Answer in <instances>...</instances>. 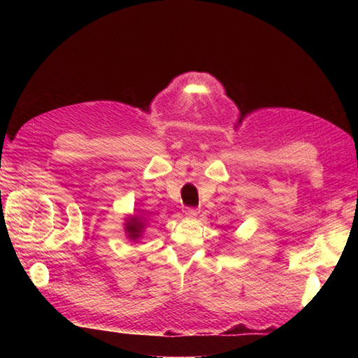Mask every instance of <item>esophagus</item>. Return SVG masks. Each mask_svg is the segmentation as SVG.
<instances>
[{"mask_svg": "<svg viewBox=\"0 0 358 358\" xmlns=\"http://www.w3.org/2000/svg\"><path fill=\"white\" fill-rule=\"evenodd\" d=\"M185 215H186L187 217H196V216L199 215V210L194 208V207H187V208L185 210Z\"/></svg>", "mask_w": 358, "mask_h": 358, "instance_id": "34e87169", "label": "esophagus"}]
</instances>
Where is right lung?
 Here are the masks:
<instances>
[{"mask_svg":"<svg viewBox=\"0 0 358 358\" xmlns=\"http://www.w3.org/2000/svg\"><path fill=\"white\" fill-rule=\"evenodd\" d=\"M143 227H145V217L137 216V215L128 217L124 224V230H126V234H128V238H131V240L141 238Z\"/></svg>","mask_w":358,"mask_h":358,"instance_id":"add662e5","label":"right lung"}]
</instances>
